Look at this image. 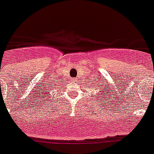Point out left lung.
Returning <instances> with one entry per match:
<instances>
[{
	"label": "left lung",
	"instance_id": "left-lung-1",
	"mask_svg": "<svg viewBox=\"0 0 154 154\" xmlns=\"http://www.w3.org/2000/svg\"><path fill=\"white\" fill-rule=\"evenodd\" d=\"M109 94H110V92H107V90H106V89H105V88H102V90H99V93L98 94V96H97V98L98 97H99V98H104L106 97V98H107V95H108L109 96Z\"/></svg>",
	"mask_w": 154,
	"mask_h": 154
}]
</instances>
